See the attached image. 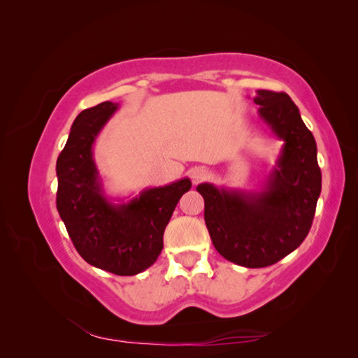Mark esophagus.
<instances>
[{
	"label": "esophagus",
	"instance_id": "1",
	"mask_svg": "<svg viewBox=\"0 0 358 358\" xmlns=\"http://www.w3.org/2000/svg\"><path fill=\"white\" fill-rule=\"evenodd\" d=\"M189 178L194 185L201 183V181L207 178V171L203 167H194L189 171Z\"/></svg>",
	"mask_w": 358,
	"mask_h": 358
}]
</instances>
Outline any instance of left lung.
I'll use <instances>...</instances> for the list:
<instances>
[{"mask_svg": "<svg viewBox=\"0 0 358 358\" xmlns=\"http://www.w3.org/2000/svg\"><path fill=\"white\" fill-rule=\"evenodd\" d=\"M259 117L282 141L276 166L260 191L202 183L205 224L216 251L246 268L276 264L310 232L322 187L317 147L286 93L257 90Z\"/></svg>", "mask_w": 358, "mask_h": 358, "instance_id": "1", "label": "left lung"}]
</instances>
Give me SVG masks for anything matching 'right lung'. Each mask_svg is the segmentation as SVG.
<instances>
[{
    "label": "right lung",
    "instance_id": "right-lung-1",
    "mask_svg": "<svg viewBox=\"0 0 358 358\" xmlns=\"http://www.w3.org/2000/svg\"><path fill=\"white\" fill-rule=\"evenodd\" d=\"M118 104L101 102L77 115L57 161V208L77 252L90 265L120 276L147 270L162 251V235L191 180L148 187L113 202L102 187L93 145Z\"/></svg>",
    "mask_w": 358,
    "mask_h": 358
}]
</instances>
